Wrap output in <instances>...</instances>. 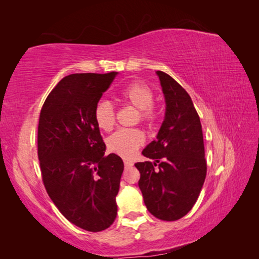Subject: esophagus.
<instances>
[{
    "label": "esophagus",
    "mask_w": 259,
    "mask_h": 259,
    "mask_svg": "<svg viewBox=\"0 0 259 259\" xmlns=\"http://www.w3.org/2000/svg\"><path fill=\"white\" fill-rule=\"evenodd\" d=\"M124 165L126 167H130V166H133V162L128 161V160H124Z\"/></svg>",
    "instance_id": "esophagus-1"
}]
</instances>
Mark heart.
<instances>
[{"mask_svg":"<svg viewBox=\"0 0 259 259\" xmlns=\"http://www.w3.org/2000/svg\"><path fill=\"white\" fill-rule=\"evenodd\" d=\"M119 97L132 106L137 108L136 120L146 125L154 124L159 113L153 105L154 92L150 86L141 81L128 83L120 91ZM94 118L99 128L110 131L116 122V110L108 100H100L94 109ZM144 143V135L139 128H120L107 139V147L110 152L125 159L134 156L137 150Z\"/></svg>","mask_w":259,"mask_h":259,"instance_id":"obj_1","label":"heart"}]
</instances>
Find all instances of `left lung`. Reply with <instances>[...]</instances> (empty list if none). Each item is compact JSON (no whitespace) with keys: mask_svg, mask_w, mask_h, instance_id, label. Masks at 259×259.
I'll return each instance as SVG.
<instances>
[{"mask_svg":"<svg viewBox=\"0 0 259 259\" xmlns=\"http://www.w3.org/2000/svg\"><path fill=\"white\" fill-rule=\"evenodd\" d=\"M156 73L165 97V117L157 139L142 152L153 161L137 162L135 166L147 210L157 219L176 221L197 202L207 161L201 123L191 97L167 73Z\"/></svg>","mask_w":259,"mask_h":259,"instance_id":"1","label":"left lung"}]
</instances>
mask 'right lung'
Here are the masks:
<instances>
[{"label":"right lung","mask_w":259,"mask_h":259,"mask_svg":"<svg viewBox=\"0 0 259 259\" xmlns=\"http://www.w3.org/2000/svg\"><path fill=\"white\" fill-rule=\"evenodd\" d=\"M116 71L72 73L57 83L42 105L38 157L47 193L60 212L81 229H107L117 215L116 196L124 163L105 156L94 109Z\"/></svg>","instance_id":"add662e5"}]
</instances>
